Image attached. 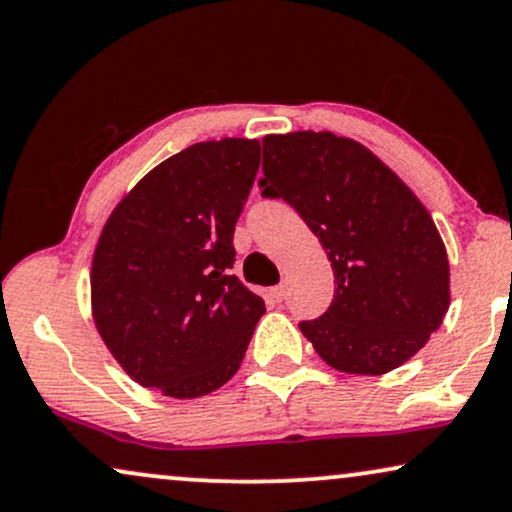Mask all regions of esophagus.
I'll list each match as a JSON object with an SVG mask.
<instances>
[{
  "instance_id": "esophagus-1",
  "label": "esophagus",
  "mask_w": 512,
  "mask_h": 512,
  "mask_svg": "<svg viewBox=\"0 0 512 512\" xmlns=\"http://www.w3.org/2000/svg\"><path fill=\"white\" fill-rule=\"evenodd\" d=\"M271 299H276V302H283L285 297H288V290H285V285H276V288L269 290Z\"/></svg>"
}]
</instances>
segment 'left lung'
<instances>
[{"label": "left lung", "mask_w": 512, "mask_h": 512, "mask_svg": "<svg viewBox=\"0 0 512 512\" xmlns=\"http://www.w3.org/2000/svg\"><path fill=\"white\" fill-rule=\"evenodd\" d=\"M262 149V196L297 210L335 271V297L302 335L339 372L403 365L449 306L447 250L424 203L356 140L299 131Z\"/></svg>", "instance_id": "left-lung-1"}]
</instances>
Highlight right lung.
<instances>
[{"mask_svg": "<svg viewBox=\"0 0 512 512\" xmlns=\"http://www.w3.org/2000/svg\"><path fill=\"white\" fill-rule=\"evenodd\" d=\"M257 170V140L199 142L159 163L109 215L93 255V318L138 384L199 398L236 374L267 311L231 274Z\"/></svg>", "mask_w": 512, "mask_h": 512, "instance_id": "1", "label": "right lung"}]
</instances>
